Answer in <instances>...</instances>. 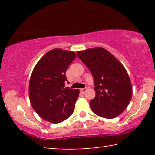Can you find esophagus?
<instances>
[{"instance_id": "34e87169", "label": "esophagus", "mask_w": 155, "mask_h": 155, "mask_svg": "<svg viewBox=\"0 0 155 155\" xmlns=\"http://www.w3.org/2000/svg\"><path fill=\"white\" fill-rule=\"evenodd\" d=\"M87 87H85V88H82V89H81V90H80V91H81V92H82V93H84L87 91Z\"/></svg>"}]
</instances>
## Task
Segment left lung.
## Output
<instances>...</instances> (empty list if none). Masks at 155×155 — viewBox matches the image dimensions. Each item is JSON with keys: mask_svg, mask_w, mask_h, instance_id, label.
<instances>
[{"mask_svg": "<svg viewBox=\"0 0 155 155\" xmlns=\"http://www.w3.org/2000/svg\"><path fill=\"white\" fill-rule=\"evenodd\" d=\"M90 69L94 82L96 96L90 101L92 111L101 117L116 118L124 111L133 94L130 79L124 65L102 47L77 52Z\"/></svg>", "mask_w": 155, "mask_h": 155, "instance_id": "left-lung-1", "label": "left lung"}]
</instances>
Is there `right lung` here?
<instances>
[{
	"label": "right lung",
	"instance_id": "obj_1",
	"mask_svg": "<svg viewBox=\"0 0 155 155\" xmlns=\"http://www.w3.org/2000/svg\"><path fill=\"white\" fill-rule=\"evenodd\" d=\"M75 58V52L54 48L34 68L29 79V100L36 113L46 121L58 124L73 114L80 90L65 87V74Z\"/></svg>",
	"mask_w": 155,
	"mask_h": 155
}]
</instances>
